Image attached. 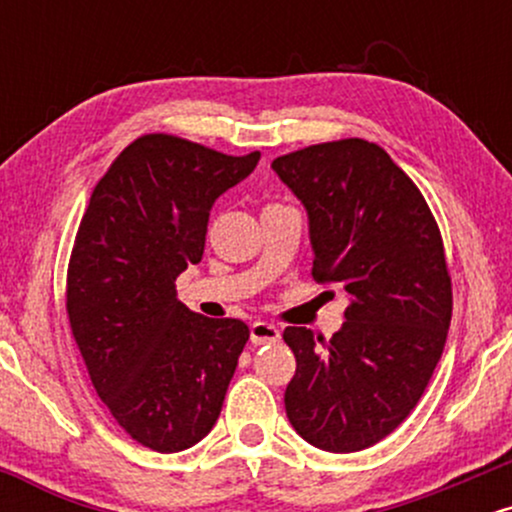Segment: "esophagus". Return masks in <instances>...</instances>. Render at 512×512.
I'll return each instance as SVG.
<instances>
[{
  "mask_svg": "<svg viewBox=\"0 0 512 512\" xmlns=\"http://www.w3.org/2000/svg\"><path fill=\"white\" fill-rule=\"evenodd\" d=\"M281 332L272 322H252L250 325V339L252 344H274L279 342Z\"/></svg>",
  "mask_w": 512,
  "mask_h": 512,
  "instance_id": "34e87169",
  "label": "esophagus"
}]
</instances>
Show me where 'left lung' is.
<instances>
[{"mask_svg":"<svg viewBox=\"0 0 512 512\" xmlns=\"http://www.w3.org/2000/svg\"><path fill=\"white\" fill-rule=\"evenodd\" d=\"M272 168L308 209L313 279L349 293L342 330L286 327L296 356L286 416L327 452L390 436L443 356L452 281L436 216L414 180L366 139L305 146Z\"/></svg>","mask_w":512,"mask_h":512,"instance_id":"1","label":"left lung"}]
</instances>
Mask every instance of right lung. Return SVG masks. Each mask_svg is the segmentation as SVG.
<instances>
[{"mask_svg":"<svg viewBox=\"0 0 512 512\" xmlns=\"http://www.w3.org/2000/svg\"><path fill=\"white\" fill-rule=\"evenodd\" d=\"M175 134H144L93 187L67 267V317L88 378L117 426L156 452L199 443L219 419L250 330L178 301L204 255L216 197L255 170Z\"/></svg>","mask_w":512,"mask_h":512,"instance_id":"1","label":"right lung"}]
</instances>
